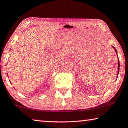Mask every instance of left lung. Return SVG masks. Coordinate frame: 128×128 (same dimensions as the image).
<instances>
[{
  "instance_id": "8db88e82",
  "label": "left lung",
  "mask_w": 128,
  "mask_h": 128,
  "mask_svg": "<svg viewBox=\"0 0 128 128\" xmlns=\"http://www.w3.org/2000/svg\"><path fill=\"white\" fill-rule=\"evenodd\" d=\"M114 48V50H115V52H116V54H117V51H116V49H115L114 47V46H112ZM118 73H119V71H120V62H119V60H118Z\"/></svg>"
}]
</instances>
